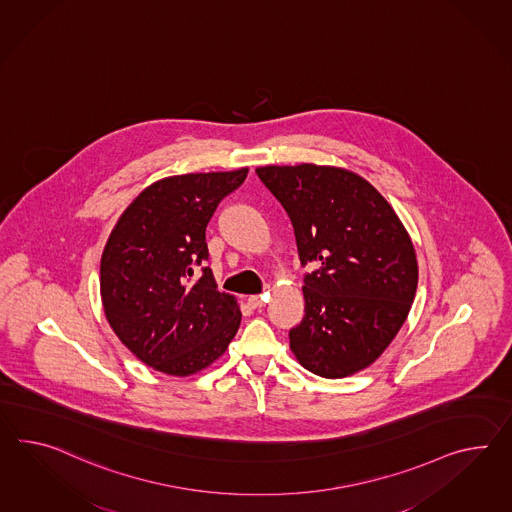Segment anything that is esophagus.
Here are the masks:
<instances>
[{"label": "esophagus", "mask_w": 512, "mask_h": 512, "mask_svg": "<svg viewBox=\"0 0 512 512\" xmlns=\"http://www.w3.org/2000/svg\"><path fill=\"white\" fill-rule=\"evenodd\" d=\"M265 302H267V293L265 295H250L249 297L250 308H262Z\"/></svg>", "instance_id": "1"}]
</instances>
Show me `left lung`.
<instances>
[{
	"label": "left lung",
	"mask_w": 512,
	"mask_h": 512,
	"mask_svg": "<svg viewBox=\"0 0 512 512\" xmlns=\"http://www.w3.org/2000/svg\"><path fill=\"white\" fill-rule=\"evenodd\" d=\"M260 180L288 211L304 276V317L289 330L302 367L341 379L371 366L407 321L418 260L407 228L360 174L332 165H267Z\"/></svg>",
	"instance_id": "left-lung-1"
}]
</instances>
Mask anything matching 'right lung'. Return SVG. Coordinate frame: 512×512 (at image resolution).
Returning <instances> with one entry per match:
<instances>
[{
  "label": "right lung",
  "instance_id": "1",
  "mask_svg": "<svg viewBox=\"0 0 512 512\" xmlns=\"http://www.w3.org/2000/svg\"><path fill=\"white\" fill-rule=\"evenodd\" d=\"M249 169L167 176L122 211L100 262L105 319L146 366L189 377L223 356L241 325L234 295L221 293L210 267L206 226L217 204Z\"/></svg>",
  "mask_w": 512,
  "mask_h": 512
}]
</instances>
